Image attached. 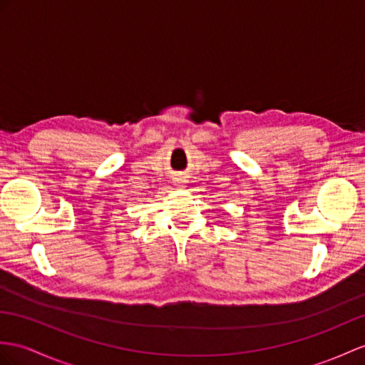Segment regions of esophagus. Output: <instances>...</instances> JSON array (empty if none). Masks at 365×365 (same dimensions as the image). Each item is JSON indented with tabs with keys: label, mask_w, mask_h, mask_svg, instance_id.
Masks as SVG:
<instances>
[{
	"label": "esophagus",
	"mask_w": 365,
	"mask_h": 365,
	"mask_svg": "<svg viewBox=\"0 0 365 365\" xmlns=\"http://www.w3.org/2000/svg\"><path fill=\"white\" fill-rule=\"evenodd\" d=\"M175 184L176 185H181V187H182V184H184V178H175Z\"/></svg>",
	"instance_id": "obj_1"
}]
</instances>
